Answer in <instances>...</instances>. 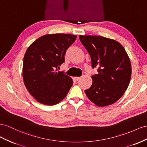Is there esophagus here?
Returning <instances> with one entry per match:
<instances>
[{"mask_svg":"<svg viewBox=\"0 0 147 147\" xmlns=\"http://www.w3.org/2000/svg\"><path fill=\"white\" fill-rule=\"evenodd\" d=\"M80 79H81V77H74V79H75V80H76V81H79Z\"/></svg>","mask_w":147,"mask_h":147,"instance_id":"34e87169","label":"esophagus"}]
</instances>
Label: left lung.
<instances>
[{
	"label": "left lung",
	"instance_id": "1",
	"mask_svg": "<svg viewBox=\"0 0 147 147\" xmlns=\"http://www.w3.org/2000/svg\"><path fill=\"white\" fill-rule=\"evenodd\" d=\"M91 58L92 67L98 74L92 76V84L85 90L96 105L115 103L127 89L131 78V65L125 49L115 40L98 36H79Z\"/></svg>",
	"mask_w": 147,
	"mask_h": 147
}]
</instances>
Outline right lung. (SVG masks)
Returning a JSON list of instances; mask_svg holds the SVG:
<instances>
[{
	"label": "right lung",
	"instance_id": "add662e5",
	"mask_svg": "<svg viewBox=\"0 0 147 147\" xmlns=\"http://www.w3.org/2000/svg\"><path fill=\"white\" fill-rule=\"evenodd\" d=\"M76 37L68 34L44 35L28 48L23 58V81L37 102L55 105L68 93L72 79L57 69L65 63L66 50Z\"/></svg>",
	"mask_w": 147,
	"mask_h": 147
}]
</instances>
